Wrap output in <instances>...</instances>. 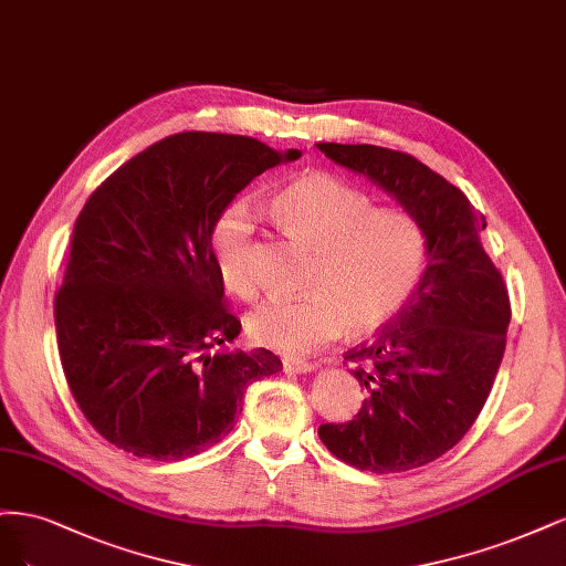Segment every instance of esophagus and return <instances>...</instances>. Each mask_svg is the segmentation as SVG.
Returning <instances> with one entry per match:
<instances>
[{
	"mask_svg": "<svg viewBox=\"0 0 566 566\" xmlns=\"http://www.w3.org/2000/svg\"><path fill=\"white\" fill-rule=\"evenodd\" d=\"M317 364L315 361H305V359H284V371L289 374H310L315 371Z\"/></svg>",
	"mask_w": 566,
	"mask_h": 566,
	"instance_id": "esophagus-1",
	"label": "esophagus"
}]
</instances>
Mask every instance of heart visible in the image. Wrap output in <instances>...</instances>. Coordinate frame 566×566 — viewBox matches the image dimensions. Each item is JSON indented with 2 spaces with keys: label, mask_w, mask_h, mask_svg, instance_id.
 <instances>
[{
  "label": "heart",
  "mask_w": 566,
  "mask_h": 566,
  "mask_svg": "<svg viewBox=\"0 0 566 566\" xmlns=\"http://www.w3.org/2000/svg\"><path fill=\"white\" fill-rule=\"evenodd\" d=\"M369 197L345 180L310 171L284 186L272 209L280 226L313 244L303 298H272L251 310L253 343L284 355H307L336 338L376 332L402 310L421 280L426 237L402 209H369ZM256 213L240 199L216 218L211 256L218 277L240 298L259 291L253 261Z\"/></svg>",
  "instance_id": "1"
}]
</instances>
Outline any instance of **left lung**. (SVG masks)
I'll return each instance as SVG.
<instances>
[{
    "label": "left lung",
    "mask_w": 566,
    "mask_h": 566,
    "mask_svg": "<svg viewBox=\"0 0 566 566\" xmlns=\"http://www.w3.org/2000/svg\"><path fill=\"white\" fill-rule=\"evenodd\" d=\"M317 148L388 192L423 230L428 259L395 322L345 353L367 397L353 421L319 426V440L357 470L421 468L475 423L505 353L510 301L482 247L486 221L459 188L411 155L378 145Z\"/></svg>",
    "instance_id": "8db88e82"
}]
</instances>
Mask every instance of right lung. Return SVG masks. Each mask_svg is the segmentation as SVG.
Listing matches in <instances>:
<instances>
[{
    "label": "right lung",
    "instance_id": "right-lung-1",
    "mask_svg": "<svg viewBox=\"0 0 566 566\" xmlns=\"http://www.w3.org/2000/svg\"><path fill=\"white\" fill-rule=\"evenodd\" d=\"M301 150L186 132L132 157L88 197L56 294L70 392L107 442L180 461L234 428L275 353L228 350L242 322L223 303L211 230L237 192Z\"/></svg>",
    "mask_w": 566,
    "mask_h": 566
}]
</instances>
